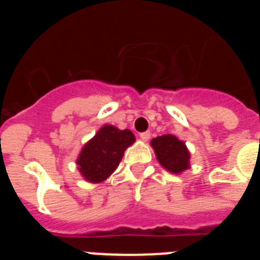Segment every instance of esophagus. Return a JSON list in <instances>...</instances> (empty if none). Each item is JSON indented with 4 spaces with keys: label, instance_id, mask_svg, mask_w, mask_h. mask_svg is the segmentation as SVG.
I'll return each mask as SVG.
<instances>
[{
    "label": "esophagus",
    "instance_id": "obj_1",
    "mask_svg": "<svg viewBox=\"0 0 260 260\" xmlns=\"http://www.w3.org/2000/svg\"><path fill=\"white\" fill-rule=\"evenodd\" d=\"M139 137H141L142 141L147 142V141H148V139H150V138H151V133H150V132H144V133H142V134L139 135Z\"/></svg>",
    "mask_w": 260,
    "mask_h": 260
}]
</instances>
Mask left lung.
I'll list each match as a JSON object with an SVG mask.
<instances>
[{
  "instance_id": "1",
  "label": "left lung",
  "mask_w": 260,
  "mask_h": 260,
  "mask_svg": "<svg viewBox=\"0 0 260 260\" xmlns=\"http://www.w3.org/2000/svg\"><path fill=\"white\" fill-rule=\"evenodd\" d=\"M157 161L173 174L182 173L190 168V152L186 144L172 134L156 137L151 141Z\"/></svg>"
}]
</instances>
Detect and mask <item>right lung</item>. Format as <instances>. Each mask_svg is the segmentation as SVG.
<instances>
[{
	"instance_id": "add662e5",
	"label": "right lung",
	"mask_w": 260,
	"mask_h": 260,
	"mask_svg": "<svg viewBox=\"0 0 260 260\" xmlns=\"http://www.w3.org/2000/svg\"><path fill=\"white\" fill-rule=\"evenodd\" d=\"M135 142L130 130L104 125L87 142L77 158L78 169L88 182H103L113 173L122 160L125 150Z\"/></svg>"
}]
</instances>
